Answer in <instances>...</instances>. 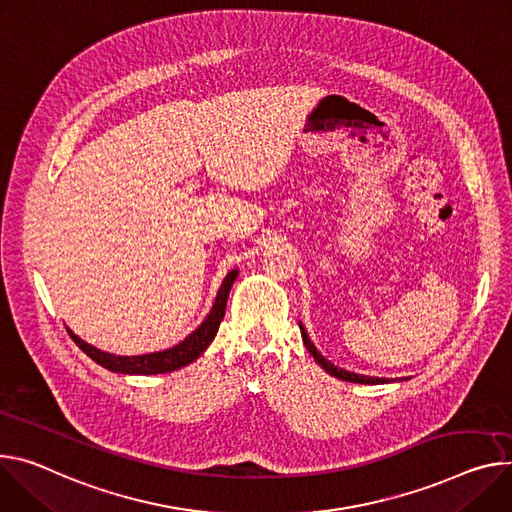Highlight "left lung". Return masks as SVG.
<instances>
[{
	"label": "left lung",
	"instance_id": "8db88e82",
	"mask_svg": "<svg viewBox=\"0 0 512 512\" xmlns=\"http://www.w3.org/2000/svg\"><path fill=\"white\" fill-rule=\"evenodd\" d=\"M300 333H302V341H304V345H306V349L310 351V355L316 359V363L327 371V374H331V376H335V378H339V380H343V382H353V384H386L388 380L386 378H371V376H361V374H353V371H347V369H341V367H337L335 363H331L329 359H324L322 355H320V351H316V347H314V343L310 341V337L306 335V329L302 327L300 324Z\"/></svg>",
	"mask_w": 512,
	"mask_h": 512
}]
</instances>
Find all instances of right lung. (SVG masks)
<instances>
[{
    "instance_id": "right-lung-1",
    "label": "right lung",
    "mask_w": 512,
    "mask_h": 512,
    "mask_svg": "<svg viewBox=\"0 0 512 512\" xmlns=\"http://www.w3.org/2000/svg\"><path fill=\"white\" fill-rule=\"evenodd\" d=\"M239 269L228 271V275L224 277V282L218 290V296L214 300V306L210 310V314L204 318V322L200 327L190 335L185 337L181 343H177L171 349L165 351H157V353H147V355H132V357H122V355H112L106 351H100L96 347H91L89 343L81 341L73 331H69L71 339L77 343V347L87 355L94 359L98 365L116 371V374H130V376H155V374H167V371H175L183 365H188L192 361H196L206 347L214 341L220 322L224 318V310H226V300H228V292L232 282L237 280Z\"/></svg>"
}]
</instances>
